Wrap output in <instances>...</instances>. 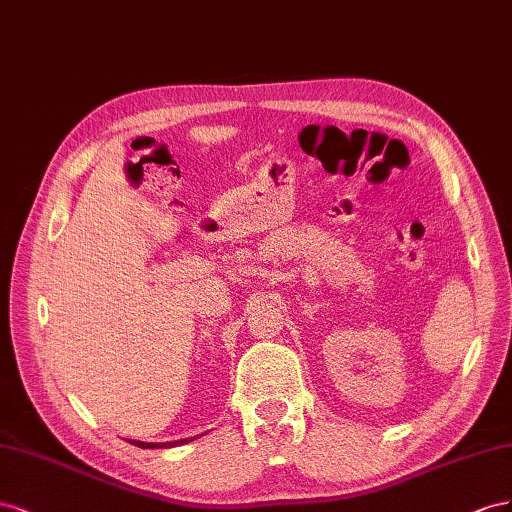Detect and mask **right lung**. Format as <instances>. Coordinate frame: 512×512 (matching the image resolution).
I'll list each match as a JSON object with an SVG mask.
<instances>
[{"label": "right lung", "instance_id": "obj_1", "mask_svg": "<svg viewBox=\"0 0 512 512\" xmlns=\"http://www.w3.org/2000/svg\"><path fill=\"white\" fill-rule=\"evenodd\" d=\"M186 442H193V437H186V440H178V442H160V444L133 440L130 444H135V446H139V448H171V446H180V444H186Z\"/></svg>", "mask_w": 512, "mask_h": 512}]
</instances>
